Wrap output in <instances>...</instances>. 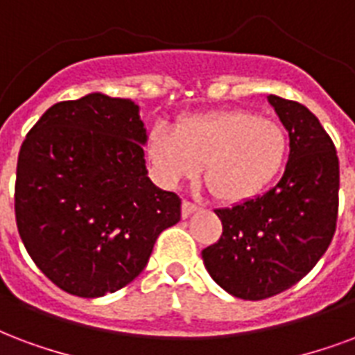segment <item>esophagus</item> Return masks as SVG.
I'll return each mask as SVG.
<instances>
[{"label": "esophagus", "mask_w": 355, "mask_h": 355, "mask_svg": "<svg viewBox=\"0 0 355 355\" xmlns=\"http://www.w3.org/2000/svg\"><path fill=\"white\" fill-rule=\"evenodd\" d=\"M196 209H198V206H196V204H193L191 200H183V204H181V217L187 218L189 215H193Z\"/></svg>", "instance_id": "esophagus-1"}]
</instances>
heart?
Masks as SVG:
<instances>
[{
	"mask_svg": "<svg viewBox=\"0 0 355 355\" xmlns=\"http://www.w3.org/2000/svg\"><path fill=\"white\" fill-rule=\"evenodd\" d=\"M288 149L282 125L247 110H220L181 119L175 132L157 125L148 137V157L159 180L178 185L204 166L207 189L218 200L241 202L279 174Z\"/></svg>",
	"mask_w": 355,
	"mask_h": 355,
	"instance_id": "1",
	"label": "heart"
}]
</instances>
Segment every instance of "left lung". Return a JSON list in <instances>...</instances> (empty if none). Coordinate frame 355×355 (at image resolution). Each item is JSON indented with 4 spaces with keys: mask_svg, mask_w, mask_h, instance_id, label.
Listing matches in <instances>:
<instances>
[{
    "mask_svg": "<svg viewBox=\"0 0 355 355\" xmlns=\"http://www.w3.org/2000/svg\"><path fill=\"white\" fill-rule=\"evenodd\" d=\"M290 137L275 187L215 209L217 243L202 250L213 281L239 300L260 301L294 286L331 243L339 213V157L318 117L295 101L269 95Z\"/></svg>",
    "mask_w": 355,
    "mask_h": 355,
    "instance_id": "obj_1",
    "label": "left lung"
}]
</instances>
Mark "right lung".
<instances>
[{
	"label": "right lung",
	"mask_w": 355,
	"mask_h": 355,
	"mask_svg": "<svg viewBox=\"0 0 355 355\" xmlns=\"http://www.w3.org/2000/svg\"><path fill=\"white\" fill-rule=\"evenodd\" d=\"M146 138L138 106L103 93L50 106L26 135L16 226L37 268L67 294L123 288L181 218L180 196L149 181Z\"/></svg>",
	"instance_id": "obj_1"
}]
</instances>
